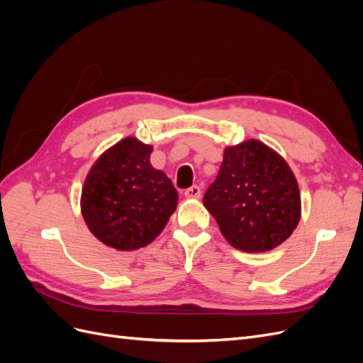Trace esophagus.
Wrapping results in <instances>:
<instances>
[{
  "label": "esophagus",
  "instance_id": "34e87169",
  "mask_svg": "<svg viewBox=\"0 0 363 363\" xmlns=\"http://www.w3.org/2000/svg\"><path fill=\"white\" fill-rule=\"evenodd\" d=\"M186 199H200L201 196V188L200 186H191L189 189L184 191Z\"/></svg>",
  "mask_w": 363,
  "mask_h": 363
}]
</instances>
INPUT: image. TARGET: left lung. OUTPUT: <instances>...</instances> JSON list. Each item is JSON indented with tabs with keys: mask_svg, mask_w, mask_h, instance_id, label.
<instances>
[{
	"mask_svg": "<svg viewBox=\"0 0 363 363\" xmlns=\"http://www.w3.org/2000/svg\"><path fill=\"white\" fill-rule=\"evenodd\" d=\"M203 203L230 245L247 252L276 248L301 216L298 183L289 164L256 139L224 150Z\"/></svg>",
	"mask_w": 363,
	"mask_h": 363,
	"instance_id": "obj_1",
	"label": "left lung"
}]
</instances>
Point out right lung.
Returning a JSON list of instances; mask_svg holds the SVG:
<instances>
[{
	"label": "right lung",
	"mask_w": 363,
	"mask_h": 363,
	"mask_svg": "<svg viewBox=\"0 0 363 363\" xmlns=\"http://www.w3.org/2000/svg\"><path fill=\"white\" fill-rule=\"evenodd\" d=\"M152 147L125 138L106 150L84 180L82 215L107 247L128 251L148 245L167 225L179 194L167 174L151 167Z\"/></svg>",
	"instance_id": "obj_1"
}]
</instances>
